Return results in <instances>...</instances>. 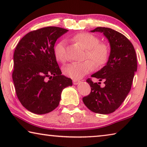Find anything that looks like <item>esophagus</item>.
Here are the masks:
<instances>
[{
  "label": "esophagus",
  "instance_id": "1",
  "mask_svg": "<svg viewBox=\"0 0 147 147\" xmlns=\"http://www.w3.org/2000/svg\"><path fill=\"white\" fill-rule=\"evenodd\" d=\"M73 82L74 85H77V84H78L80 82V81L78 80H73Z\"/></svg>",
  "mask_w": 147,
  "mask_h": 147
}]
</instances>
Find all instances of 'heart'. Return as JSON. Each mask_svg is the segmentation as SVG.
Listing matches in <instances>:
<instances>
[{
    "instance_id": "obj_1",
    "label": "heart",
    "mask_w": 147,
    "mask_h": 147,
    "mask_svg": "<svg viewBox=\"0 0 147 147\" xmlns=\"http://www.w3.org/2000/svg\"><path fill=\"white\" fill-rule=\"evenodd\" d=\"M71 39L86 49V61L80 63L69 64L63 68V73L70 78L76 80L88 74L94 69V64L96 67H100L108 61L109 49L106 43H99L97 37L88 32L78 33L72 37ZM54 53L57 60L64 62L65 60V42L61 40L54 47Z\"/></svg>"
}]
</instances>
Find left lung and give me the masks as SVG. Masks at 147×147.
<instances>
[{
	"label": "left lung",
	"mask_w": 147,
	"mask_h": 147,
	"mask_svg": "<svg viewBox=\"0 0 147 147\" xmlns=\"http://www.w3.org/2000/svg\"><path fill=\"white\" fill-rule=\"evenodd\" d=\"M91 32L102 33L108 39L111 50L106 65L91 75L100 82L87 80L91 91L82 100L93 112L109 114L121 105L130 91L138 67L136 54L129 39L119 32L105 27H97ZM101 81L105 82L104 88L99 85Z\"/></svg>",
	"instance_id": "1"
}]
</instances>
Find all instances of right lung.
<instances>
[{
  "label": "right lung",
  "instance_id": "obj_1",
  "mask_svg": "<svg viewBox=\"0 0 147 147\" xmlns=\"http://www.w3.org/2000/svg\"><path fill=\"white\" fill-rule=\"evenodd\" d=\"M68 30L48 26L26 34L15 50L12 73L17 98L32 113L45 114L58 106L64 88L73 85L54 53L57 39Z\"/></svg>",
  "mask_w": 147,
  "mask_h": 147
}]
</instances>
